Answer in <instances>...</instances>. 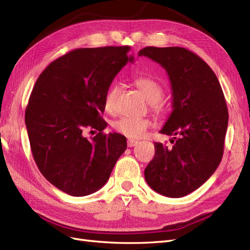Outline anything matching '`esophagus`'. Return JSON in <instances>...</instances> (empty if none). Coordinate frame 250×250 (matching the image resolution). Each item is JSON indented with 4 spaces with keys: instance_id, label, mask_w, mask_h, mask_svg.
<instances>
[{
    "instance_id": "obj_1",
    "label": "esophagus",
    "mask_w": 250,
    "mask_h": 250,
    "mask_svg": "<svg viewBox=\"0 0 250 250\" xmlns=\"http://www.w3.org/2000/svg\"><path fill=\"white\" fill-rule=\"evenodd\" d=\"M137 144H138V142L137 141H134V140H128L127 141V146L128 147H134L135 145H137Z\"/></svg>"
}]
</instances>
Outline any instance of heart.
I'll list each match as a JSON object with an SVG mask.
<instances>
[{
    "instance_id": "1",
    "label": "heart",
    "mask_w": 250,
    "mask_h": 250,
    "mask_svg": "<svg viewBox=\"0 0 250 250\" xmlns=\"http://www.w3.org/2000/svg\"><path fill=\"white\" fill-rule=\"evenodd\" d=\"M134 84L146 97L153 110L158 111L162 109L163 103L161 100L164 96V88L160 82L151 77L141 76L134 79ZM120 90L121 87L118 83H115L108 88L104 98V106L107 111H115ZM150 125L151 122L147 119L123 117L117 120L112 126L117 132L125 135L127 138L140 139L144 137Z\"/></svg>"
}]
</instances>
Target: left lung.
Instances as JSON below:
<instances>
[{
	"instance_id": "left-lung-1",
	"label": "left lung",
	"mask_w": 250,
	"mask_h": 250,
	"mask_svg": "<svg viewBox=\"0 0 250 250\" xmlns=\"http://www.w3.org/2000/svg\"><path fill=\"white\" fill-rule=\"evenodd\" d=\"M139 56L167 71L173 111L160 132L175 137L172 147L154 143L145 179L158 194L184 197L206 183L222 160L229 124L222 88L208 64L185 48L146 47Z\"/></svg>"
}]
</instances>
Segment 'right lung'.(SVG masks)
<instances>
[{
	"label": "right lung",
	"instance_id": "1",
	"mask_svg": "<svg viewBox=\"0 0 250 250\" xmlns=\"http://www.w3.org/2000/svg\"><path fill=\"white\" fill-rule=\"evenodd\" d=\"M130 48L73 50L37 78L25 112L34 161L47 180L81 197L101 188L127 148L124 135L104 134V98L113 78L133 57ZM85 129L100 131L88 140Z\"/></svg>",
	"mask_w": 250,
	"mask_h": 250
}]
</instances>
